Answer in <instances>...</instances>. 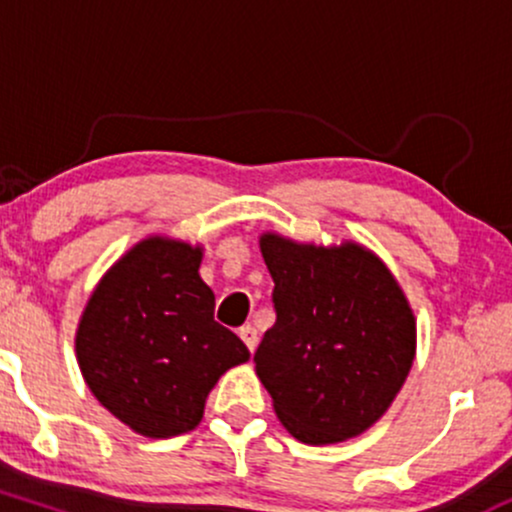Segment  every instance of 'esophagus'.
<instances>
[{"label":"esophagus","mask_w":512,"mask_h":512,"mask_svg":"<svg viewBox=\"0 0 512 512\" xmlns=\"http://www.w3.org/2000/svg\"><path fill=\"white\" fill-rule=\"evenodd\" d=\"M240 339H243L245 346H248L250 351L257 349V330L252 325H245L240 327Z\"/></svg>","instance_id":"1"}]
</instances>
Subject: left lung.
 I'll list each match as a JSON object with an SVG mask.
<instances>
[{
  "label": "left lung",
  "instance_id": "8db88e82",
  "mask_svg": "<svg viewBox=\"0 0 512 512\" xmlns=\"http://www.w3.org/2000/svg\"><path fill=\"white\" fill-rule=\"evenodd\" d=\"M276 322L255 351L257 378L293 438L361 436L395 402L416 356V317L387 264L354 240L260 236Z\"/></svg>",
  "mask_w": 512,
  "mask_h": 512
}]
</instances>
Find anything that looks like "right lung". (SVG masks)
Instances as JSON below:
<instances>
[{
    "mask_svg": "<svg viewBox=\"0 0 512 512\" xmlns=\"http://www.w3.org/2000/svg\"><path fill=\"white\" fill-rule=\"evenodd\" d=\"M204 248L149 236L117 260L76 327L88 390L146 438L192 431L209 392L248 346L214 320V291L199 276Z\"/></svg>",
    "mask_w": 512,
    "mask_h": 512,
    "instance_id": "1",
    "label": "right lung"
}]
</instances>
